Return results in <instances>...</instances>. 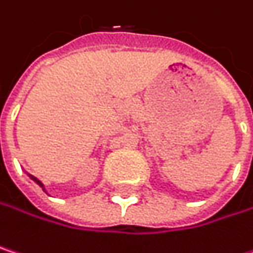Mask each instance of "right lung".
Wrapping results in <instances>:
<instances>
[{
    "mask_svg": "<svg viewBox=\"0 0 253 253\" xmlns=\"http://www.w3.org/2000/svg\"><path fill=\"white\" fill-rule=\"evenodd\" d=\"M27 176H29V178H30V180H33V181H35V183H36L39 187H42V190H45V186H43V183H42L41 180H38L36 177H33L32 174H29V173H27Z\"/></svg>",
    "mask_w": 253,
    "mask_h": 253,
    "instance_id": "obj_1",
    "label": "right lung"
}]
</instances>
